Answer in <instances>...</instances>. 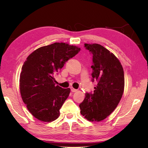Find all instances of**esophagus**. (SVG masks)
Returning <instances> with one entry per match:
<instances>
[{
  "label": "esophagus",
  "mask_w": 148,
  "mask_h": 148,
  "mask_svg": "<svg viewBox=\"0 0 148 148\" xmlns=\"http://www.w3.org/2000/svg\"><path fill=\"white\" fill-rule=\"evenodd\" d=\"M71 92H76V91H77V89H74L73 87H71Z\"/></svg>",
  "instance_id": "1"
}]
</instances>
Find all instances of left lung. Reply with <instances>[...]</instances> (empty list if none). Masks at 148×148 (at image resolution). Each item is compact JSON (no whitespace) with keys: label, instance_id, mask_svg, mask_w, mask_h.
<instances>
[{"label":"left lung","instance_id":"obj_1","mask_svg":"<svg viewBox=\"0 0 148 148\" xmlns=\"http://www.w3.org/2000/svg\"><path fill=\"white\" fill-rule=\"evenodd\" d=\"M92 54L93 94L86 93L79 104L80 112L91 122H101L112 112L122 97L125 78L122 65L113 53L98 44H84Z\"/></svg>","mask_w":148,"mask_h":148}]
</instances>
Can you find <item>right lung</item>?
<instances>
[{"instance_id": "add662e5", "label": "right lung", "mask_w": 148, "mask_h": 148, "mask_svg": "<svg viewBox=\"0 0 148 148\" xmlns=\"http://www.w3.org/2000/svg\"><path fill=\"white\" fill-rule=\"evenodd\" d=\"M80 49L55 42L37 49L26 58L20 76V94L28 110L38 120L51 122L59 117L70 89L56 85L54 75Z\"/></svg>"}]
</instances>
